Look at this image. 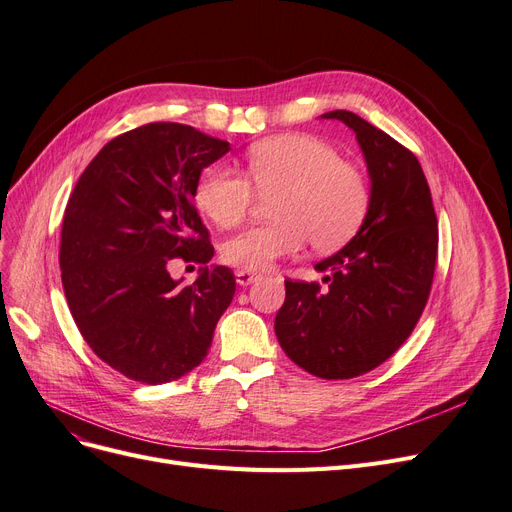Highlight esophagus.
Segmentation results:
<instances>
[{"instance_id":"1","label":"esophagus","mask_w":512,"mask_h":512,"mask_svg":"<svg viewBox=\"0 0 512 512\" xmlns=\"http://www.w3.org/2000/svg\"><path fill=\"white\" fill-rule=\"evenodd\" d=\"M257 280V274H253V272H247V270H238L236 272V282L240 284V286H249V284H253Z\"/></svg>"}]
</instances>
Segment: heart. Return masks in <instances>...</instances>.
I'll use <instances>...</instances> for the list:
<instances>
[{"label": "heart", "instance_id": "obj_1", "mask_svg": "<svg viewBox=\"0 0 512 512\" xmlns=\"http://www.w3.org/2000/svg\"><path fill=\"white\" fill-rule=\"evenodd\" d=\"M247 171L257 192L280 196L272 209L274 224L249 228L224 244L221 257L234 268H270L280 257L297 255L307 238L320 251L337 249L358 232L368 213L364 173L314 136L291 133L255 144ZM194 196L217 226L232 228L247 217L255 192L244 173L211 165L198 177Z\"/></svg>", "mask_w": 512, "mask_h": 512}]
</instances>
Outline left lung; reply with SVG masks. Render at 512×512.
<instances>
[{
  "label": "left lung",
  "mask_w": 512,
  "mask_h": 512,
  "mask_svg": "<svg viewBox=\"0 0 512 512\" xmlns=\"http://www.w3.org/2000/svg\"><path fill=\"white\" fill-rule=\"evenodd\" d=\"M322 119L355 133L370 205L358 234L316 263L326 288L284 280L274 330L297 366L339 381L381 366L410 337L431 293L437 217L427 177L408 148L349 110H330Z\"/></svg>",
  "instance_id": "1"
}]
</instances>
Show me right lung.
I'll return each instance as SVG.
<instances>
[{"mask_svg":"<svg viewBox=\"0 0 512 512\" xmlns=\"http://www.w3.org/2000/svg\"><path fill=\"white\" fill-rule=\"evenodd\" d=\"M230 144L182 123H148L110 140L85 167L60 238L64 297L102 362L127 379L161 385L205 360L236 280L213 257L194 207L203 169ZM203 262L180 287L171 258Z\"/></svg>","mask_w":512,"mask_h":512,"instance_id":"right-lung-1","label":"right lung"}]
</instances>
